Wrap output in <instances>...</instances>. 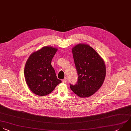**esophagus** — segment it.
Segmentation results:
<instances>
[{
	"label": "esophagus",
	"instance_id": "34e87169",
	"mask_svg": "<svg viewBox=\"0 0 131 131\" xmlns=\"http://www.w3.org/2000/svg\"><path fill=\"white\" fill-rule=\"evenodd\" d=\"M62 82L63 83H66L67 82V80L66 79H63L62 80Z\"/></svg>",
	"mask_w": 131,
	"mask_h": 131
}]
</instances>
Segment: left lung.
<instances>
[{"label":"left lung","instance_id":"obj_1","mask_svg":"<svg viewBox=\"0 0 131 131\" xmlns=\"http://www.w3.org/2000/svg\"><path fill=\"white\" fill-rule=\"evenodd\" d=\"M78 79L75 85L70 84L72 91L80 97H90L102 86L106 74L104 62L98 53L86 44L72 48Z\"/></svg>","mask_w":131,"mask_h":131}]
</instances>
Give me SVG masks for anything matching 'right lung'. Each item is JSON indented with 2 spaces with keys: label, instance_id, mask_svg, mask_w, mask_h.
<instances>
[{
  "label": "right lung",
  "instance_id": "right-lung-1",
  "mask_svg": "<svg viewBox=\"0 0 131 131\" xmlns=\"http://www.w3.org/2000/svg\"><path fill=\"white\" fill-rule=\"evenodd\" d=\"M57 50L52 47H43L33 53L26 63V82L30 90L36 95L50 94L62 82L57 78L51 65L52 59Z\"/></svg>",
  "mask_w": 131,
  "mask_h": 131
}]
</instances>
